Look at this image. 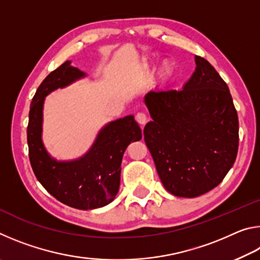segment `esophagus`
Listing matches in <instances>:
<instances>
[{
	"label": "esophagus",
	"mask_w": 260,
	"mask_h": 260,
	"mask_svg": "<svg viewBox=\"0 0 260 260\" xmlns=\"http://www.w3.org/2000/svg\"><path fill=\"white\" fill-rule=\"evenodd\" d=\"M135 119H136V121L139 122V124H141V125H144V124H146V122H147L148 117H147L146 112L141 111V112H138V113H136Z\"/></svg>",
	"instance_id": "1"
}]
</instances>
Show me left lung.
Wrapping results in <instances>:
<instances>
[{"mask_svg": "<svg viewBox=\"0 0 260 260\" xmlns=\"http://www.w3.org/2000/svg\"><path fill=\"white\" fill-rule=\"evenodd\" d=\"M182 89L144 98L152 121L144 141L169 192L197 197L217 187L235 162L239 118L227 83L203 57Z\"/></svg>", "mask_w": 260, "mask_h": 260, "instance_id": "left-lung-1", "label": "left lung"}]
</instances>
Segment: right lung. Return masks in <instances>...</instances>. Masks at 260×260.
<instances>
[{"label":"right lung","mask_w":260,"mask_h":260,"mask_svg":"<svg viewBox=\"0 0 260 260\" xmlns=\"http://www.w3.org/2000/svg\"><path fill=\"white\" fill-rule=\"evenodd\" d=\"M65 61L41 82L30 103L27 126L28 157L35 177L56 200L71 208L93 210L111 203L120 184L121 160L132 141L142 138L133 116L110 122L85 156L57 161L48 155L41 140L42 108L46 96L85 73Z\"/></svg>","instance_id":"obj_1"}]
</instances>
